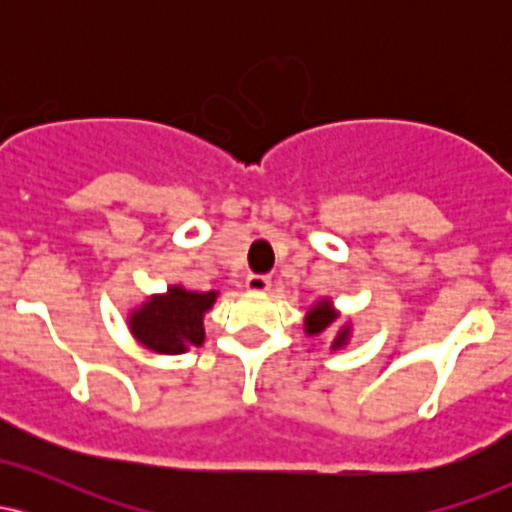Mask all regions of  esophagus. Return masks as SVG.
Returning a JSON list of instances; mask_svg holds the SVG:
<instances>
[{
    "label": "esophagus",
    "mask_w": 512,
    "mask_h": 512,
    "mask_svg": "<svg viewBox=\"0 0 512 512\" xmlns=\"http://www.w3.org/2000/svg\"><path fill=\"white\" fill-rule=\"evenodd\" d=\"M248 286L250 291H257V293H262V291H269V286H272V279H269L267 274H250L248 276Z\"/></svg>",
    "instance_id": "34e87169"
}]
</instances>
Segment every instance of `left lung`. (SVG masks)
I'll return each mask as SVG.
<instances>
[{"instance_id": "obj_1", "label": "left lung", "mask_w": 512, "mask_h": 512, "mask_svg": "<svg viewBox=\"0 0 512 512\" xmlns=\"http://www.w3.org/2000/svg\"><path fill=\"white\" fill-rule=\"evenodd\" d=\"M330 322H332L330 303H320V305H315V308L308 313V322H305V330H308L310 334H317V332L325 330V327L330 325ZM344 337H346V332L339 334V339H337V342H334V346L342 344Z\"/></svg>"}]
</instances>
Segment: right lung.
Returning a JSON list of instances; mask_svg holds the SVG:
<instances>
[{
    "label": "right lung",
    "mask_w": 512,
    "mask_h": 512,
    "mask_svg": "<svg viewBox=\"0 0 512 512\" xmlns=\"http://www.w3.org/2000/svg\"><path fill=\"white\" fill-rule=\"evenodd\" d=\"M216 293H192L173 286L168 296H156L132 315L134 337L158 354H180L187 346L204 342L202 315L214 303Z\"/></svg>",
    "instance_id": "add662e5"
}]
</instances>
